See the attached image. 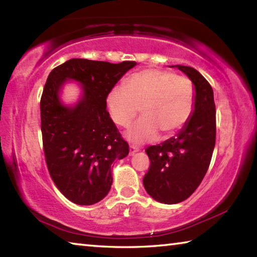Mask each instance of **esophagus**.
<instances>
[{"instance_id": "1", "label": "esophagus", "mask_w": 257, "mask_h": 257, "mask_svg": "<svg viewBox=\"0 0 257 257\" xmlns=\"http://www.w3.org/2000/svg\"><path fill=\"white\" fill-rule=\"evenodd\" d=\"M139 150L137 149V147H135V146H130L129 147V155L130 156H133L135 153H137Z\"/></svg>"}]
</instances>
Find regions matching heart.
<instances>
[{"mask_svg":"<svg viewBox=\"0 0 257 257\" xmlns=\"http://www.w3.org/2000/svg\"><path fill=\"white\" fill-rule=\"evenodd\" d=\"M108 114L115 124L127 127L141 108L142 119L125 136L134 144L169 138L188 122L195 106V88L189 78L146 69L130 76L125 87L116 86L106 96Z\"/></svg>","mask_w":257,"mask_h":257,"instance_id":"b5f03b06","label":"heart"}]
</instances>
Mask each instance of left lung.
<instances>
[{"instance_id":"obj_1","label":"left lung","mask_w":257,"mask_h":257,"mask_svg":"<svg viewBox=\"0 0 257 257\" xmlns=\"http://www.w3.org/2000/svg\"><path fill=\"white\" fill-rule=\"evenodd\" d=\"M178 68L195 88L194 112L175 137L146 149L151 165L143 184L155 201L177 204L188 198L201 184L215 145V104L213 89L196 69Z\"/></svg>"}]
</instances>
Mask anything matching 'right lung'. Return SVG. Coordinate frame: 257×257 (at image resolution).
<instances>
[{
  "instance_id": "1",
  "label": "right lung",
  "mask_w": 257,
  "mask_h": 257,
  "mask_svg": "<svg viewBox=\"0 0 257 257\" xmlns=\"http://www.w3.org/2000/svg\"><path fill=\"white\" fill-rule=\"evenodd\" d=\"M136 64L71 59L47 77L41 98L46 164L59 190L78 205H93L106 196L113 181L112 163L129 153L106 111V96ZM68 81L82 86L80 98L71 106L59 96Z\"/></svg>"
}]
</instances>
